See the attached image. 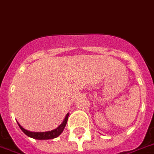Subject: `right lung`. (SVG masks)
Listing matches in <instances>:
<instances>
[{"instance_id":"right-lung-1","label":"right lung","mask_w":154,"mask_h":154,"mask_svg":"<svg viewBox=\"0 0 154 154\" xmlns=\"http://www.w3.org/2000/svg\"><path fill=\"white\" fill-rule=\"evenodd\" d=\"M68 116H69V113H67L66 115L63 122L57 127V129H55L51 131H47V132H31V131L24 129L23 127L21 126L18 122V126L20 127V129L22 130V132L26 136H29V137L33 138L35 140H52V139L58 137L63 133V131L64 128H65V126L66 125V122H67Z\"/></svg>"}]
</instances>
